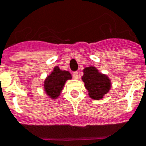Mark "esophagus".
Instances as JSON below:
<instances>
[{"label":"esophagus","instance_id":"34e87169","mask_svg":"<svg viewBox=\"0 0 146 146\" xmlns=\"http://www.w3.org/2000/svg\"><path fill=\"white\" fill-rule=\"evenodd\" d=\"M72 76H73V78L74 79H79V77H80V74H79V72L78 71H75V72H73L72 73Z\"/></svg>","mask_w":146,"mask_h":146}]
</instances>
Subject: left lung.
<instances>
[{
  "mask_svg": "<svg viewBox=\"0 0 146 146\" xmlns=\"http://www.w3.org/2000/svg\"><path fill=\"white\" fill-rule=\"evenodd\" d=\"M83 72L82 80L88 92L89 97L96 100L104 98L112 87V82L109 77L101 73L93 66L85 67Z\"/></svg>",
  "mask_w": 146,
  "mask_h": 146,
  "instance_id": "left-lung-1",
  "label": "left lung"
}]
</instances>
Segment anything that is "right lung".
<instances>
[{
	"label": "right lung",
	"instance_id": "right-lung-1",
	"mask_svg": "<svg viewBox=\"0 0 146 146\" xmlns=\"http://www.w3.org/2000/svg\"><path fill=\"white\" fill-rule=\"evenodd\" d=\"M71 79L72 76L69 71H62L58 66H54L43 81V88L46 96L51 100L58 98L66 82Z\"/></svg>",
	"mask_w": 146,
	"mask_h": 146
}]
</instances>
